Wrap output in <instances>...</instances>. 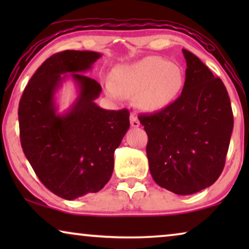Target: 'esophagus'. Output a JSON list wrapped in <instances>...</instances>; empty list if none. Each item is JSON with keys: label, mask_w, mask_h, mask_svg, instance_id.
I'll return each instance as SVG.
<instances>
[{"label": "esophagus", "mask_w": 249, "mask_h": 249, "mask_svg": "<svg viewBox=\"0 0 249 249\" xmlns=\"http://www.w3.org/2000/svg\"><path fill=\"white\" fill-rule=\"evenodd\" d=\"M130 124L132 128H138L139 125H141V122H139V120L137 119V117L134 114L130 115Z\"/></svg>", "instance_id": "obj_1"}]
</instances>
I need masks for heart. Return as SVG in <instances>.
Masks as SVG:
<instances>
[{"label": "heart", "mask_w": 249, "mask_h": 249, "mask_svg": "<svg viewBox=\"0 0 249 249\" xmlns=\"http://www.w3.org/2000/svg\"><path fill=\"white\" fill-rule=\"evenodd\" d=\"M182 85L183 72L178 66L152 55L117 66L112 79L104 81L108 95L115 98L136 96L138 107L145 112H156L168 107Z\"/></svg>", "instance_id": "obj_1"}]
</instances>
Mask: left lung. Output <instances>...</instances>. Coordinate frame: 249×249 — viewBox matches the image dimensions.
Listing matches in <instances>:
<instances>
[{
    "mask_svg": "<svg viewBox=\"0 0 249 249\" xmlns=\"http://www.w3.org/2000/svg\"><path fill=\"white\" fill-rule=\"evenodd\" d=\"M182 53L187 69L181 95L138 119L148 136L146 154L154 181L177 195H192L222 172L233 114L222 80L192 52Z\"/></svg>",
    "mask_w": 249,
    "mask_h": 249,
    "instance_id": "1",
    "label": "left lung"
}]
</instances>
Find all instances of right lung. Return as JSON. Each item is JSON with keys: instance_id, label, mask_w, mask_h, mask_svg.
Wrapping results in <instances>:
<instances>
[{"instance_id": "right-lung-1", "label": "right lung", "mask_w": 249, "mask_h": 249, "mask_svg": "<svg viewBox=\"0 0 249 249\" xmlns=\"http://www.w3.org/2000/svg\"><path fill=\"white\" fill-rule=\"evenodd\" d=\"M101 56L93 51L54 54L30 78L19 103L22 151L43 185L68 200L107 185L114 151L130 125L128 110H104L95 103L102 87L84 73ZM69 79L77 97L59 112L56 94Z\"/></svg>"}]
</instances>
